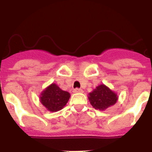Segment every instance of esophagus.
<instances>
[{"label": "esophagus", "mask_w": 152, "mask_h": 152, "mask_svg": "<svg viewBox=\"0 0 152 152\" xmlns=\"http://www.w3.org/2000/svg\"><path fill=\"white\" fill-rule=\"evenodd\" d=\"M73 91L74 93H83V90L80 89V88H75Z\"/></svg>", "instance_id": "obj_1"}]
</instances>
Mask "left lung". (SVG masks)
I'll list each match as a JSON object with an SVG mask.
<instances>
[{"instance_id": "obj_1", "label": "left lung", "mask_w": 152, "mask_h": 152, "mask_svg": "<svg viewBox=\"0 0 152 152\" xmlns=\"http://www.w3.org/2000/svg\"><path fill=\"white\" fill-rule=\"evenodd\" d=\"M117 96L104 84L96 87V89L89 94V100L91 105L96 110H104L114 105L117 101Z\"/></svg>"}]
</instances>
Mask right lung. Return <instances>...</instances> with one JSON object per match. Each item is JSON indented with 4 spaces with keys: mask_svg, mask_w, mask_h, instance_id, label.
<instances>
[{
    "mask_svg": "<svg viewBox=\"0 0 152 152\" xmlns=\"http://www.w3.org/2000/svg\"><path fill=\"white\" fill-rule=\"evenodd\" d=\"M69 98V93L61 90L56 84H52L42 93L40 100L48 110L56 112L66 105Z\"/></svg>",
    "mask_w": 152,
    "mask_h": 152,
    "instance_id": "1",
    "label": "right lung"
}]
</instances>
